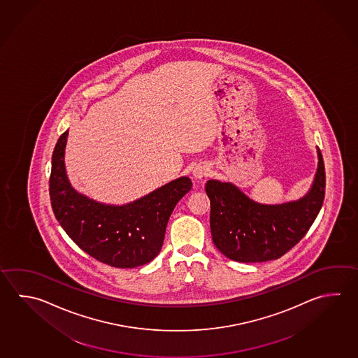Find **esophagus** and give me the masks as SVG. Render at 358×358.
<instances>
[{
    "instance_id": "esophagus-1",
    "label": "esophagus",
    "mask_w": 358,
    "mask_h": 358,
    "mask_svg": "<svg viewBox=\"0 0 358 358\" xmlns=\"http://www.w3.org/2000/svg\"><path fill=\"white\" fill-rule=\"evenodd\" d=\"M192 176H193L195 180H202L204 176H208V168L204 166V165H198L192 171Z\"/></svg>"
}]
</instances>
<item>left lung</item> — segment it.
<instances>
[{
  "label": "left lung",
  "instance_id": "8db88e82",
  "mask_svg": "<svg viewBox=\"0 0 358 358\" xmlns=\"http://www.w3.org/2000/svg\"><path fill=\"white\" fill-rule=\"evenodd\" d=\"M318 154V169L312 188L293 202L261 204L232 182L210 179L206 192L210 201V232L215 248L231 260H276L299 242L323 206L325 171Z\"/></svg>",
  "mask_w": 358,
  "mask_h": 358
}]
</instances>
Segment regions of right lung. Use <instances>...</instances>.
Wrapping results in <instances>:
<instances>
[{"mask_svg": "<svg viewBox=\"0 0 358 358\" xmlns=\"http://www.w3.org/2000/svg\"><path fill=\"white\" fill-rule=\"evenodd\" d=\"M68 132L59 137L52 157L49 193L59 224L79 248L110 266L131 268L154 260L176 203L192 189L188 176L155 189L134 202L113 206L80 194L65 171Z\"/></svg>", "mask_w": 358, "mask_h": 358, "instance_id": "right-lung-1", "label": "right lung"}]
</instances>
